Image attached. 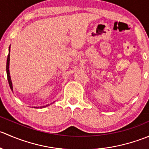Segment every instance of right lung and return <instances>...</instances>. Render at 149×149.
I'll list each match as a JSON object with an SVG mask.
<instances>
[{
    "instance_id": "add662e5",
    "label": "right lung",
    "mask_w": 149,
    "mask_h": 149,
    "mask_svg": "<svg viewBox=\"0 0 149 149\" xmlns=\"http://www.w3.org/2000/svg\"><path fill=\"white\" fill-rule=\"evenodd\" d=\"M9 63H10V47H9V49H8V58H7V62H6V73H7V79H8V84H9V86H10V89H11L12 91H13V86H12V82H11V80H10V72H9ZM48 105H49V104H48ZM48 105H46V106L40 107V108L45 107H47ZM35 108H37V107H35Z\"/></svg>"
}]
</instances>
